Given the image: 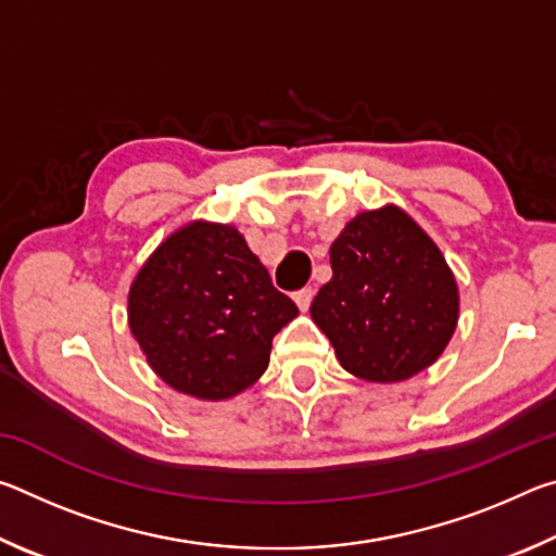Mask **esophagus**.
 Wrapping results in <instances>:
<instances>
[{
	"label": "esophagus",
	"mask_w": 556,
	"mask_h": 556,
	"mask_svg": "<svg viewBox=\"0 0 556 556\" xmlns=\"http://www.w3.org/2000/svg\"><path fill=\"white\" fill-rule=\"evenodd\" d=\"M314 287H304V289H299L296 294H294V301H296V306L301 308V312H306L308 306H312V301H314Z\"/></svg>",
	"instance_id": "esophagus-1"
}]
</instances>
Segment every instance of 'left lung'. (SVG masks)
I'll use <instances>...</instances> for the list:
<instances>
[{
    "label": "left lung",
    "mask_w": 556,
    "mask_h": 556,
    "mask_svg": "<svg viewBox=\"0 0 556 556\" xmlns=\"http://www.w3.org/2000/svg\"><path fill=\"white\" fill-rule=\"evenodd\" d=\"M331 269L312 318L348 372L400 382L444 353L458 324L454 271L397 205L355 215L331 244Z\"/></svg>",
    "instance_id": "obj_1"
}]
</instances>
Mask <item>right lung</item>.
<instances>
[{
	"label": "right lung",
	"mask_w": 556,
	"mask_h": 556,
	"mask_svg": "<svg viewBox=\"0 0 556 556\" xmlns=\"http://www.w3.org/2000/svg\"><path fill=\"white\" fill-rule=\"evenodd\" d=\"M129 331L168 388L228 400L267 370L271 338L299 314L232 225L195 220L131 281Z\"/></svg>",
	"instance_id": "obj_1"
}]
</instances>
